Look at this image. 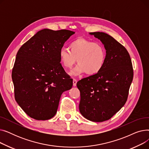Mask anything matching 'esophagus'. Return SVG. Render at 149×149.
I'll return each mask as SVG.
<instances>
[{
    "mask_svg": "<svg viewBox=\"0 0 149 149\" xmlns=\"http://www.w3.org/2000/svg\"><path fill=\"white\" fill-rule=\"evenodd\" d=\"M77 82V80L75 79H73V86H76Z\"/></svg>",
    "mask_w": 149,
    "mask_h": 149,
    "instance_id": "obj_1",
    "label": "esophagus"
}]
</instances>
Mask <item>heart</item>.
<instances>
[{"instance_id": "1", "label": "heart", "mask_w": 149, "mask_h": 149, "mask_svg": "<svg viewBox=\"0 0 149 149\" xmlns=\"http://www.w3.org/2000/svg\"><path fill=\"white\" fill-rule=\"evenodd\" d=\"M69 48H62L59 57L62 65L71 69L77 62L79 63L72 74L77 75L86 72L89 75H95L104 67L106 60V50L98 42H93L84 38H77L69 43Z\"/></svg>"}]
</instances>
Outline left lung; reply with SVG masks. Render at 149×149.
I'll return each mask as SVG.
<instances>
[{
    "label": "left lung",
    "instance_id": "left-lung-1",
    "mask_svg": "<svg viewBox=\"0 0 149 149\" xmlns=\"http://www.w3.org/2000/svg\"><path fill=\"white\" fill-rule=\"evenodd\" d=\"M89 34L104 45L106 60L98 73L77 82L79 110L87 120L103 122L111 118L126 103L134 70L129 52L114 38L102 32Z\"/></svg>",
    "mask_w": 149,
    "mask_h": 149
}]
</instances>
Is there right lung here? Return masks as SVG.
<instances>
[{
  "label": "right lung",
  "mask_w": 149,
  "mask_h": 149,
  "mask_svg": "<svg viewBox=\"0 0 149 149\" xmlns=\"http://www.w3.org/2000/svg\"><path fill=\"white\" fill-rule=\"evenodd\" d=\"M74 34L66 29H43L19 49L12 70L14 97L31 118H52L62 93L72 88V79L60 63L59 51Z\"/></svg>",
  "instance_id": "1"
}]
</instances>
